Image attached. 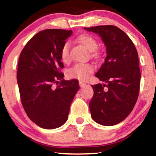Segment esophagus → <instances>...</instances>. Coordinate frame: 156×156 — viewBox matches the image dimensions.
<instances>
[{"mask_svg":"<svg viewBox=\"0 0 156 156\" xmlns=\"http://www.w3.org/2000/svg\"><path fill=\"white\" fill-rule=\"evenodd\" d=\"M86 85V83L85 81H83V80H79V86L80 87H84Z\"/></svg>","mask_w":156,"mask_h":156,"instance_id":"esophagus-1","label":"esophagus"}]
</instances>
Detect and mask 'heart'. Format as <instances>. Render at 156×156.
Masks as SVG:
<instances>
[{"label":"heart","instance_id":"1","mask_svg":"<svg viewBox=\"0 0 156 156\" xmlns=\"http://www.w3.org/2000/svg\"><path fill=\"white\" fill-rule=\"evenodd\" d=\"M77 41L80 43L85 48L87 49L90 52H93L91 56L93 58H98L99 54L95 52L98 47V42L96 39L89 34H81L78 37ZM61 60L65 63H68L70 61V43L65 42L60 50ZM94 65L91 63H77L74 65L72 68L68 69V76L70 78H77V79L84 80L88 78L89 74L94 71Z\"/></svg>","mask_w":156,"mask_h":156}]
</instances>
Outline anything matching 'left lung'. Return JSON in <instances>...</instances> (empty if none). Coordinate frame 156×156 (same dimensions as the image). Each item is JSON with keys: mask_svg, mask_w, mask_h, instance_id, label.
Masks as SVG:
<instances>
[{"mask_svg": "<svg viewBox=\"0 0 156 156\" xmlns=\"http://www.w3.org/2000/svg\"><path fill=\"white\" fill-rule=\"evenodd\" d=\"M84 29L101 37L107 55L95 75L106 84L92 85L91 117L101 125H115L130 114L138 98L141 78L138 54L130 38L116 26Z\"/></svg>", "mask_w": 156, "mask_h": 156, "instance_id": "obj_1", "label": "left lung"}]
</instances>
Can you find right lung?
I'll list each match as a JSON object with an SVG mask.
<instances>
[{
  "label": "right lung",
  "instance_id": "1",
  "mask_svg": "<svg viewBox=\"0 0 156 156\" xmlns=\"http://www.w3.org/2000/svg\"><path fill=\"white\" fill-rule=\"evenodd\" d=\"M71 30L50 29L29 40L21 51L17 70L21 101L33 122L44 129L62 126L79 89L78 80H65L60 50ZM54 83H59L55 89Z\"/></svg>",
  "mask_w": 156,
  "mask_h": 156
}]
</instances>
